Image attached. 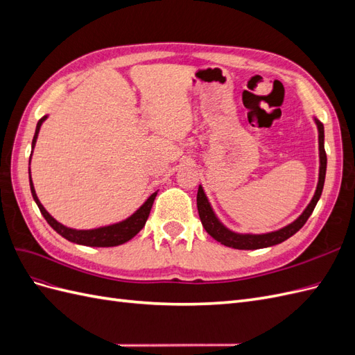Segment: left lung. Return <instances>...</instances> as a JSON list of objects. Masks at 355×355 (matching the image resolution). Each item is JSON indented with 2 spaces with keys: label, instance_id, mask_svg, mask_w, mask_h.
Here are the masks:
<instances>
[{
  "label": "left lung",
  "instance_id": "obj_1",
  "mask_svg": "<svg viewBox=\"0 0 355 355\" xmlns=\"http://www.w3.org/2000/svg\"><path fill=\"white\" fill-rule=\"evenodd\" d=\"M318 125V145H320V178H318V185H317V191L311 200V202L308 204V207L305 209V211L300 214V216L293 222L287 225L286 228L275 231V232H270V234H262V235H241V234H235L231 232L230 230H227L223 225L218 220V218L214 216V213L210 207V204L204 196V191L200 187L198 192H197V209H198V214L204 230L207 231V234H210L211 237L219 241L220 244L227 245V247H232V249H239V250H256V249H263V247H270V245H275L280 244L284 240L292 237L293 234H296L300 228L304 227L305 222L308 220V218L311 216V213L314 211L317 201L321 197V192H323V187H324V178H326V167H327V155L324 151V127L320 121H317Z\"/></svg>",
  "mask_w": 355,
  "mask_h": 355
}]
</instances>
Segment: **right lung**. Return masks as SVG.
Instances as JSON below:
<instances>
[{"label": "right lung", "mask_w": 355, "mask_h": 355, "mask_svg": "<svg viewBox=\"0 0 355 355\" xmlns=\"http://www.w3.org/2000/svg\"><path fill=\"white\" fill-rule=\"evenodd\" d=\"M46 120V116H42L41 120L37 124V130L34 135V141H32V148H34L35 142H37V136L40 132V127L42 124V121ZM29 185H31V192H32V197H34L37 206L40 209V211L42 213V216L49 222L50 227L55 230L58 234H60L63 239H67L72 243H77V244H83V245H90V247H114V245H120L128 240H132L135 235L141 231L145 223L146 219L149 216V211H151V207L154 204V200L157 197V192L149 197L146 200V202L144 206L139 209L133 216H130L128 219L120 222V223H115V225H110V227H103V228H98V230H89V231H80V230H71L67 228L65 225L59 223L56 219H53L49 211L42 207V204L40 202L37 194H35V189L34 185H32V180L29 178Z\"/></svg>", "instance_id": "right-lung-1"}]
</instances>
